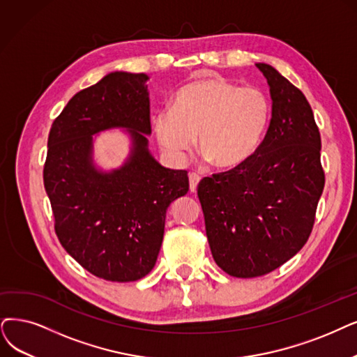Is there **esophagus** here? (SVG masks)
Returning a JSON list of instances; mask_svg holds the SVG:
<instances>
[{"instance_id": "esophagus-1", "label": "esophagus", "mask_w": 357, "mask_h": 357, "mask_svg": "<svg viewBox=\"0 0 357 357\" xmlns=\"http://www.w3.org/2000/svg\"><path fill=\"white\" fill-rule=\"evenodd\" d=\"M199 181H201V177H199L196 173H190L189 174V183H190V192L196 193L197 186H199Z\"/></svg>"}]
</instances>
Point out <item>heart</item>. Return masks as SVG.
<instances>
[{
    "mask_svg": "<svg viewBox=\"0 0 357 357\" xmlns=\"http://www.w3.org/2000/svg\"><path fill=\"white\" fill-rule=\"evenodd\" d=\"M271 117L266 95L240 88L222 77H202L181 86L171 98L169 112L156 114V140L181 158L197 137V151L220 171H233L258 152Z\"/></svg>",
    "mask_w": 357,
    "mask_h": 357,
    "instance_id": "obj_1",
    "label": "heart"
}]
</instances>
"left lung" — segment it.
<instances>
[{"label":"left lung","mask_w":357,"mask_h":357,"mask_svg":"<svg viewBox=\"0 0 357 357\" xmlns=\"http://www.w3.org/2000/svg\"><path fill=\"white\" fill-rule=\"evenodd\" d=\"M273 117L253 158L199 183L206 237L231 277L277 269L307 241L324 190L321 135L306 96L269 64L258 63Z\"/></svg>","instance_id":"1"}]
</instances>
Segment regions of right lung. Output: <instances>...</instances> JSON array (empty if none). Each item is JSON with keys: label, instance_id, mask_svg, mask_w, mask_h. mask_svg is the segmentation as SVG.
<instances>
[{"label": "right lung", "instance_id": "right-lung-1", "mask_svg": "<svg viewBox=\"0 0 357 357\" xmlns=\"http://www.w3.org/2000/svg\"><path fill=\"white\" fill-rule=\"evenodd\" d=\"M144 73L114 71L77 92L52 123L44 165L54 228L84 269L108 281L144 278L162 245L169 204L189 190L186 169L162 167L148 149L151 109ZM124 126L128 161L104 174L91 160L92 134Z\"/></svg>", "mask_w": 357, "mask_h": 357}]
</instances>
